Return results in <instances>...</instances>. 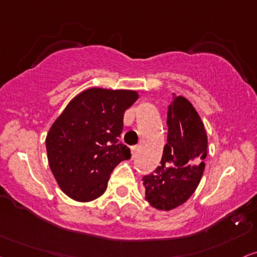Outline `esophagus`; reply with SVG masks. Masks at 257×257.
Segmentation results:
<instances>
[{
    "label": "esophagus",
    "instance_id": "34e87169",
    "mask_svg": "<svg viewBox=\"0 0 257 257\" xmlns=\"http://www.w3.org/2000/svg\"><path fill=\"white\" fill-rule=\"evenodd\" d=\"M136 151H138V147H136V146H133L132 147V158L133 159L136 157Z\"/></svg>",
    "mask_w": 257,
    "mask_h": 257
}]
</instances>
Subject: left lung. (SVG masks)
<instances>
[{
    "label": "left lung",
    "instance_id": "obj_1",
    "mask_svg": "<svg viewBox=\"0 0 257 257\" xmlns=\"http://www.w3.org/2000/svg\"><path fill=\"white\" fill-rule=\"evenodd\" d=\"M168 105L167 144L160 166L142 178L146 199L160 211H171L186 203L197 190L207 157V135L192 103L173 93Z\"/></svg>",
    "mask_w": 257,
    "mask_h": 257
}]
</instances>
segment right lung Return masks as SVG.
<instances>
[{"instance_id": "right-lung-1", "label": "right lung", "mask_w": 257, "mask_h": 257, "mask_svg": "<svg viewBox=\"0 0 257 257\" xmlns=\"http://www.w3.org/2000/svg\"><path fill=\"white\" fill-rule=\"evenodd\" d=\"M139 98L134 90L90 87L78 93L58 116L46 136L50 168L60 190L87 203L105 192L110 174L131 159L118 142L125 110Z\"/></svg>"}]
</instances>
